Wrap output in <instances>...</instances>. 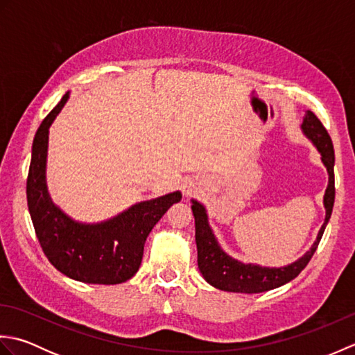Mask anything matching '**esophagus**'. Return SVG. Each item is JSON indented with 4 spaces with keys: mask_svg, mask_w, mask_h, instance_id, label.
<instances>
[{
    "mask_svg": "<svg viewBox=\"0 0 355 355\" xmlns=\"http://www.w3.org/2000/svg\"><path fill=\"white\" fill-rule=\"evenodd\" d=\"M191 192H192L191 187H186V193H191Z\"/></svg>",
    "mask_w": 355,
    "mask_h": 355,
    "instance_id": "obj_1",
    "label": "esophagus"
}]
</instances>
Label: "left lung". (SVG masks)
Returning a JSON list of instances; mask_svg holds the SVG:
<instances>
[{
    "instance_id": "1",
    "label": "left lung",
    "mask_w": 355,
    "mask_h": 355,
    "mask_svg": "<svg viewBox=\"0 0 355 355\" xmlns=\"http://www.w3.org/2000/svg\"><path fill=\"white\" fill-rule=\"evenodd\" d=\"M305 137L310 140L315 149L319 150L320 160L328 172V186L323 195V206H325V221L318 233V238L311 248L297 261L284 267H262L259 263H244L225 253L214 235V230L209 224L206 207L200 201L192 200V212L195 216V241L198 250V268L202 277L218 290L232 293H262L275 290L277 286L293 281L306 263L310 262L318 248L323 232L333 214L334 206V148L333 141L325 126L315 117L314 112L305 111L304 122L300 125Z\"/></svg>"
}]
</instances>
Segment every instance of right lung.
<instances>
[{
	"label": "right lung",
	"mask_w": 355,
	"mask_h": 355,
	"mask_svg": "<svg viewBox=\"0 0 355 355\" xmlns=\"http://www.w3.org/2000/svg\"><path fill=\"white\" fill-rule=\"evenodd\" d=\"M69 97L70 93L64 94L35 134L27 177L28 212L45 256L62 275L85 284H122L137 273L148 235L166 210L182 200V192L135 202L102 223L87 224L67 215L50 197L45 171L49 130Z\"/></svg>",
	"instance_id": "add662e5"
}]
</instances>
